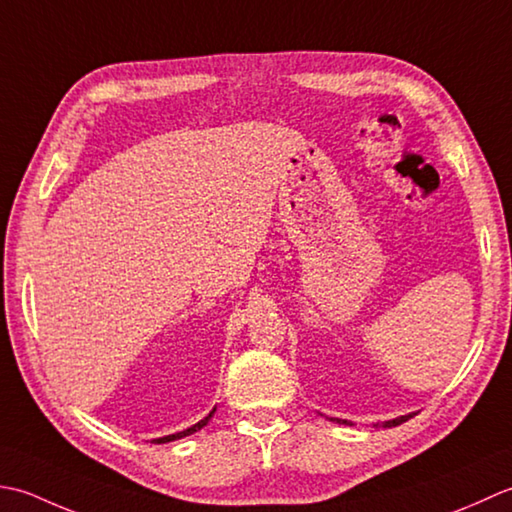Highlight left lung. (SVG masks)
Wrapping results in <instances>:
<instances>
[{
	"mask_svg": "<svg viewBox=\"0 0 512 512\" xmlns=\"http://www.w3.org/2000/svg\"><path fill=\"white\" fill-rule=\"evenodd\" d=\"M415 413H406V415H400V417H395V420H387V422H382L380 426H384V429H391V426H400L402 422H406V420H411ZM331 422H336V424H347V426H351V422H347V420H340V417H329ZM378 426V424H375Z\"/></svg>",
	"mask_w": 512,
	"mask_h": 512,
	"instance_id": "left-lung-1",
	"label": "left lung"
}]
</instances>
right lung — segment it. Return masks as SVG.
I'll list each match as a JSON object with an SVG mask.
<instances>
[{"mask_svg": "<svg viewBox=\"0 0 512 512\" xmlns=\"http://www.w3.org/2000/svg\"><path fill=\"white\" fill-rule=\"evenodd\" d=\"M214 411L216 409H212L210 413H207L201 422H196L194 426H190V429H185V431H179V433H172V435H165V437H156V440H152L154 444H165V442H174V440H181V437H185V435H192V433H196V431H201L203 426L212 420V415H214Z\"/></svg>", "mask_w": 512, "mask_h": 512, "instance_id": "1", "label": "right lung"}]
</instances>
